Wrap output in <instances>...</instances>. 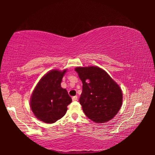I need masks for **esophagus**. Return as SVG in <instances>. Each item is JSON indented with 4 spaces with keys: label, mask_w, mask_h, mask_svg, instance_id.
<instances>
[{
    "label": "esophagus",
    "mask_w": 155,
    "mask_h": 155,
    "mask_svg": "<svg viewBox=\"0 0 155 155\" xmlns=\"http://www.w3.org/2000/svg\"><path fill=\"white\" fill-rule=\"evenodd\" d=\"M77 99H78V96H74L72 97V101H77Z\"/></svg>",
    "instance_id": "34e87169"
}]
</instances>
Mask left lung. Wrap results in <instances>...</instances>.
<instances>
[{"mask_svg":"<svg viewBox=\"0 0 155 155\" xmlns=\"http://www.w3.org/2000/svg\"><path fill=\"white\" fill-rule=\"evenodd\" d=\"M75 71L83 83L79 98L83 112L94 122L114 118L122 104V92L116 82L98 66L77 67Z\"/></svg>","mask_w":155,"mask_h":155,"instance_id":"obj_1","label":"left lung"}]
</instances>
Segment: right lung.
<instances>
[{
    "label": "right lung",
    "mask_w": 155,
    "mask_h": 155,
    "mask_svg": "<svg viewBox=\"0 0 155 155\" xmlns=\"http://www.w3.org/2000/svg\"><path fill=\"white\" fill-rule=\"evenodd\" d=\"M67 69L52 70L41 77L30 100L31 110L38 120L45 123L55 122L66 113L72 98L61 83Z\"/></svg>",
    "instance_id": "1"
}]
</instances>
